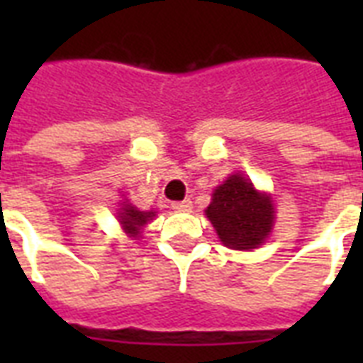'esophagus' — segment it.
<instances>
[{"mask_svg":"<svg viewBox=\"0 0 363 363\" xmlns=\"http://www.w3.org/2000/svg\"><path fill=\"white\" fill-rule=\"evenodd\" d=\"M171 207H173L175 211H181V213H188V211L192 209V201H190V199H182V201L171 203Z\"/></svg>","mask_w":363,"mask_h":363,"instance_id":"esophagus-1","label":"esophagus"}]
</instances>
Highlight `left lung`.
<instances>
[{
	"label": "left lung",
	"instance_id": "1",
	"mask_svg": "<svg viewBox=\"0 0 363 363\" xmlns=\"http://www.w3.org/2000/svg\"><path fill=\"white\" fill-rule=\"evenodd\" d=\"M205 213L220 241L235 250L262 245L275 218L271 199L256 192L252 182L239 173L228 177V181L216 188Z\"/></svg>",
	"mask_w": 363,
	"mask_h": 363
}]
</instances>
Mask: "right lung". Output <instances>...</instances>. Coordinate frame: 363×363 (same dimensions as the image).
Returning a JSON list of instances; mask_svg holds the SVG:
<instances>
[{"label": "right lung", "instance_id": "right-lung-1", "mask_svg": "<svg viewBox=\"0 0 363 363\" xmlns=\"http://www.w3.org/2000/svg\"><path fill=\"white\" fill-rule=\"evenodd\" d=\"M152 211L143 213V211H137L135 207H131L130 203H124L118 218H121V222L124 224L125 232L130 233L131 238H137V235H139V228H141L143 224H147L148 220H152Z\"/></svg>", "mask_w": 363, "mask_h": 363}]
</instances>
